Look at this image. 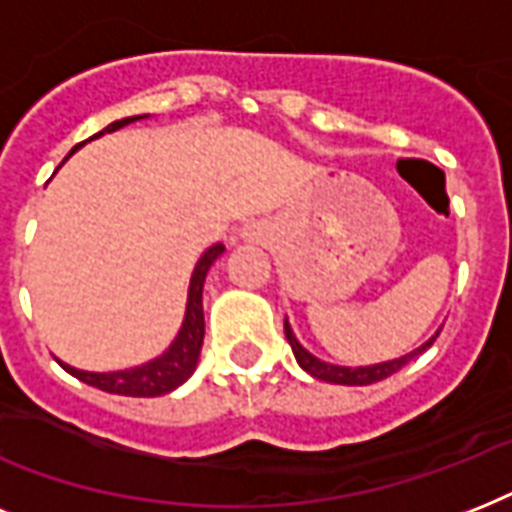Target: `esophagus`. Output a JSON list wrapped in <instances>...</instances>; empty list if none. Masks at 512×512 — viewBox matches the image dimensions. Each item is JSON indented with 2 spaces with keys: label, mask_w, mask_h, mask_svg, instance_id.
I'll list each match as a JSON object with an SVG mask.
<instances>
[{
  "label": "esophagus",
  "mask_w": 512,
  "mask_h": 512,
  "mask_svg": "<svg viewBox=\"0 0 512 512\" xmlns=\"http://www.w3.org/2000/svg\"><path fill=\"white\" fill-rule=\"evenodd\" d=\"M244 236H252V228H247V231H244Z\"/></svg>",
  "instance_id": "obj_1"
}]
</instances>
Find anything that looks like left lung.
I'll use <instances>...</instances> for the list:
<instances>
[{"label":"left lung","mask_w":512,"mask_h":512,"mask_svg":"<svg viewBox=\"0 0 512 512\" xmlns=\"http://www.w3.org/2000/svg\"><path fill=\"white\" fill-rule=\"evenodd\" d=\"M441 332V329H438ZM438 332L430 340H425L420 348H414L412 353H406V356H398V358H390V361H380V364H366V366H342V364H329V361H321L319 356H313L311 350H305L300 345V340L295 337L292 327H289V321L284 319V335H287L289 345H292V353H295L297 364L300 369L316 377V380H324V382H332V385H372V382H380L390 374H396L401 366H406L412 358H417L420 353L433 345V340L438 337Z\"/></svg>","instance_id":"1"}]
</instances>
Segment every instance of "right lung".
<instances>
[{
  "instance_id": "1",
  "label": "right lung",
  "mask_w": 512,
  "mask_h": 512,
  "mask_svg": "<svg viewBox=\"0 0 512 512\" xmlns=\"http://www.w3.org/2000/svg\"><path fill=\"white\" fill-rule=\"evenodd\" d=\"M140 119H148V114L140 116H127V119H116L100 130L98 135H92L90 140L106 135V132H116L127 127L132 122H140ZM84 143H79L76 148H71L74 156ZM68 156L63 162H68ZM225 247L217 241L212 247L204 249V255L199 257V263L191 273V284H188V300H185V316L183 324L177 329L175 340L170 342V348L159 353L156 358L146 361L140 366H130V369H116V372H87V369H76V366L60 361L58 364L66 369L68 374H74L76 380L87 382L92 388L106 390V393H116V396H135V398H154L164 396V393H172L175 388H180L193 372H196V364H199L201 342H204V305H201V292H204V281H207V273L212 268L217 257L223 255Z\"/></svg>"
}]
</instances>
